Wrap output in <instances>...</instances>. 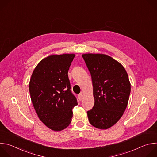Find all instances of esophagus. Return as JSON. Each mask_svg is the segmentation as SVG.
Masks as SVG:
<instances>
[{"mask_svg":"<svg viewBox=\"0 0 157 157\" xmlns=\"http://www.w3.org/2000/svg\"><path fill=\"white\" fill-rule=\"evenodd\" d=\"M78 99H79V101H82V99H83V96H82V93L78 94Z\"/></svg>","mask_w":157,"mask_h":157,"instance_id":"obj_1","label":"esophagus"}]
</instances>
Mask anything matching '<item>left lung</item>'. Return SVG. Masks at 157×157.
Segmentation results:
<instances>
[{
	"label": "left lung",
	"mask_w": 157,
	"mask_h": 157,
	"mask_svg": "<svg viewBox=\"0 0 157 157\" xmlns=\"http://www.w3.org/2000/svg\"><path fill=\"white\" fill-rule=\"evenodd\" d=\"M91 73L94 107L87 112L90 124L99 129L114 125L122 116L130 93V83L123 66L103 54L82 55Z\"/></svg>",
	"instance_id": "left-lung-1"
}]
</instances>
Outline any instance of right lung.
<instances>
[{
    "instance_id": "obj_1",
    "label": "right lung",
    "mask_w": 157,
    "mask_h": 157,
    "mask_svg": "<svg viewBox=\"0 0 157 157\" xmlns=\"http://www.w3.org/2000/svg\"><path fill=\"white\" fill-rule=\"evenodd\" d=\"M74 54L50 55L36 66L30 81L31 100L40 121L60 131L68 127L77 99L71 91L68 70Z\"/></svg>"
}]
</instances>
